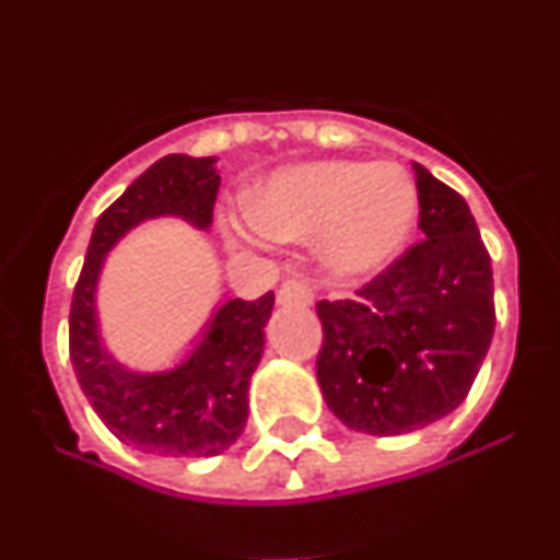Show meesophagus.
<instances>
[{
	"instance_id": "obj_1",
	"label": "esophagus",
	"mask_w": 560,
	"mask_h": 560,
	"mask_svg": "<svg viewBox=\"0 0 560 560\" xmlns=\"http://www.w3.org/2000/svg\"><path fill=\"white\" fill-rule=\"evenodd\" d=\"M277 303L311 305L314 303V289H311V283L303 280V277H291V280H285V283L280 285V291H277Z\"/></svg>"
}]
</instances>
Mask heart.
Here are the masks:
<instances>
[{
    "label": "heart",
    "mask_w": 560,
    "mask_h": 560,
    "mask_svg": "<svg viewBox=\"0 0 560 560\" xmlns=\"http://www.w3.org/2000/svg\"><path fill=\"white\" fill-rule=\"evenodd\" d=\"M246 212L260 235L280 244L319 234L325 269L359 277L387 264L407 241L418 192L407 171L387 162H308L271 173Z\"/></svg>",
    "instance_id": "b5f03b06"
}]
</instances>
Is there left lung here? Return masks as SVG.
<instances>
[{
  "label": "left lung",
  "mask_w": 560,
  "mask_h": 560,
  "mask_svg": "<svg viewBox=\"0 0 560 560\" xmlns=\"http://www.w3.org/2000/svg\"><path fill=\"white\" fill-rule=\"evenodd\" d=\"M420 241L350 300H319L316 378L355 432L404 434L459 407L491 348V255L457 190L415 165Z\"/></svg>",
  "instance_id": "obj_1"
}]
</instances>
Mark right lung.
I'll return each instance as SVG.
<instances>
[{"label":"right lung","mask_w":560,"mask_h":560,"mask_svg":"<svg viewBox=\"0 0 560 560\" xmlns=\"http://www.w3.org/2000/svg\"><path fill=\"white\" fill-rule=\"evenodd\" d=\"M221 176L215 160L171 153L153 162L97 219L69 308V359L92 409L114 438L160 457H212L246 427L249 378L264 355L275 294L230 300L207 325L205 339L179 368L133 373L101 341L95 308L103 257L131 226L156 215H179L192 226L212 224Z\"/></svg>","instance_id":"add662e5"}]
</instances>
